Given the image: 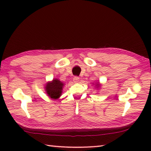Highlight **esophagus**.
Listing matches in <instances>:
<instances>
[{
    "instance_id": "1",
    "label": "esophagus",
    "mask_w": 151,
    "mask_h": 151,
    "mask_svg": "<svg viewBox=\"0 0 151 151\" xmlns=\"http://www.w3.org/2000/svg\"><path fill=\"white\" fill-rule=\"evenodd\" d=\"M79 80L80 78L78 77V76H75V77L73 78V82L75 83H78L79 82Z\"/></svg>"
}]
</instances>
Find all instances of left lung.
<instances>
[{"label":"left lung","mask_w":151,"mask_h":151,"mask_svg":"<svg viewBox=\"0 0 151 151\" xmlns=\"http://www.w3.org/2000/svg\"><path fill=\"white\" fill-rule=\"evenodd\" d=\"M101 84H100V82H97V84H95V87H96V88L97 89H99V88H101Z\"/></svg>","instance_id":"obj_1"}]
</instances>
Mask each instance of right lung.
<instances>
[{
    "label": "right lung",
    "instance_id": "obj_1",
    "mask_svg": "<svg viewBox=\"0 0 151 151\" xmlns=\"http://www.w3.org/2000/svg\"><path fill=\"white\" fill-rule=\"evenodd\" d=\"M64 85L65 84L60 80L54 78L52 81L46 83L45 86V90L48 97L54 100H57L62 95Z\"/></svg>",
    "mask_w": 151,
    "mask_h": 151
}]
</instances>
